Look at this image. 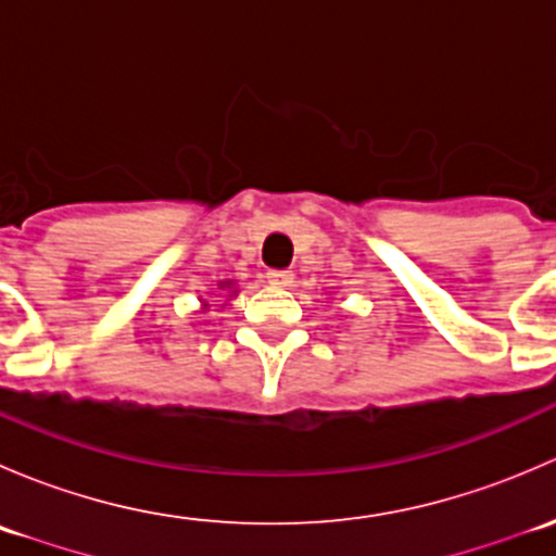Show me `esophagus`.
I'll use <instances>...</instances> for the list:
<instances>
[{"instance_id":"obj_1","label":"esophagus","mask_w":556,"mask_h":556,"mask_svg":"<svg viewBox=\"0 0 556 556\" xmlns=\"http://www.w3.org/2000/svg\"><path fill=\"white\" fill-rule=\"evenodd\" d=\"M266 279L271 285H277V288H288V285H293V271H288V268H271L266 274Z\"/></svg>"}]
</instances>
